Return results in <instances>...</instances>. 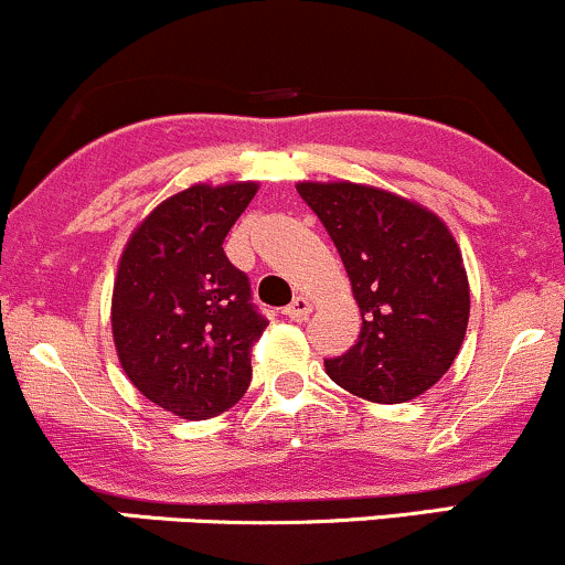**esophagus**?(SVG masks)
I'll list each match as a JSON object with an SVG mask.
<instances>
[{"instance_id": "1", "label": "esophagus", "mask_w": 565, "mask_h": 565, "mask_svg": "<svg viewBox=\"0 0 565 565\" xmlns=\"http://www.w3.org/2000/svg\"><path fill=\"white\" fill-rule=\"evenodd\" d=\"M309 312H312V305H309V299H305V296H296V299L285 307V315H288L290 320H307Z\"/></svg>"}]
</instances>
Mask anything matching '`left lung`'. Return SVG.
<instances>
[{"mask_svg": "<svg viewBox=\"0 0 565 565\" xmlns=\"http://www.w3.org/2000/svg\"><path fill=\"white\" fill-rule=\"evenodd\" d=\"M348 269L361 333L326 372L374 404L423 396L452 366L469 326V277L447 223L415 199L350 180H301Z\"/></svg>", "mask_w": 565, "mask_h": 565, "instance_id": "8db88e82", "label": "left lung"}]
</instances>
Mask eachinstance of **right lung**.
I'll return each instance as SVG.
<instances>
[{
	"instance_id": "obj_1",
	"label": "right lung",
	"mask_w": 565,
	"mask_h": 565,
	"mask_svg": "<svg viewBox=\"0 0 565 565\" xmlns=\"http://www.w3.org/2000/svg\"><path fill=\"white\" fill-rule=\"evenodd\" d=\"M256 180L193 183L137 223L113 282V342L131 385L183 420H207L245 396L266 320L223 239Z\"/></svg>"
}]
</instances>
